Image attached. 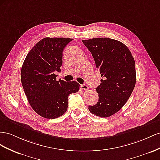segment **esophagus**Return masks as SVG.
Listing matches in <instances>:
<instances>
[{"label":"esophagus","instance_id":"obj_1","mask_svg":"<svg viewBox=\"0 0 160 160\" xmlns=\"http://www.w3.org/2000/svg\"><path fill=\"white\" fill-rule=\"evenodd\" d=\"M80 88L81 90H88V86H86L85 84H81L80 86Z\"/></svg>","mask_w":160,"mask_h":160}]
</instances>
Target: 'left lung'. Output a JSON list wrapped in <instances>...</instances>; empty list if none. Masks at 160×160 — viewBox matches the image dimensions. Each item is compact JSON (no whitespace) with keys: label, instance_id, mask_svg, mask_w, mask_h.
<instances>
[{"label":"left lung","instance_id":"obj_1","mask_svg":"<svg viewBox=\"0 0 160 160\" xmlns=\"http://www.w3.org/2000/svg\"><path fill=\"white\" fill-rule=\"evenodd\" d=\"M82 42L92 53L102 78L96 88L98 101L88 109L96 116L110 117L125 105L135 88L134 58L129 48L115 39L100 38Z\"/></svg>","mask_w":160,"mask_h":160}]
</instances>
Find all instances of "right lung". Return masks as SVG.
I'll list each match as a JSON object with an SVG mask.
<instances>
[{"label": "right lung", "instance_id": "add662e5", "mask_svg": "<svg viewBox=\"0 0 160 160\" xmlns=\"http://www.w3.org/2000/svg\"><path fill=\"white\" fill-rule=\"evenodd\" d=\"M73 39L45 38L35 44L22 63L21 79L27 100L38 115L46 118L63 115L68 107V97L77 92L75 81L56 80L54 72L61 71L62 52Z\"/></svg>", "mask_w": 160, "mask_h": 160}]
</instances>
